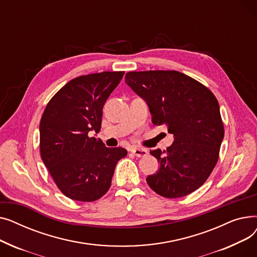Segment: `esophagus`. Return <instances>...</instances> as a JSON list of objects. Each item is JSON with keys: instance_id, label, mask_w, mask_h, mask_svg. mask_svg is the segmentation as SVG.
I'll list each match as a JSON object with an SVG mask.
<instances>
[{"instance_id": "obj_1", "label": "esophagus", "mask_w": 257, "mask_h": 257, "mask_svg": "<svg viewBox=\"0 0 257 257\" xmlns=\"http://www.w3.org/2000/svg\"><path fill=\"white\" fill-rule=\"evenodd\" d=\"M131 152L137 157H145L148 155V152L149 151L145 149V148H132Z\"/></svg>"}]
</instances>
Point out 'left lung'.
<instances>
[{"mask_svg":"<svg viewBox=\"0 0 257 257\" xmlns=\"http://www.w3.org/2000/svg\"><path fill=\"white\" fill-rule=\"evenodd\" d=\"M125 82L149 106L152 123L174 136L167 150H151L159 170L147 177L165 198L190 195L218 163L224 125L217 98L205 85L177 71L129 72Z\"/></svg>","mask_w":257,"mask_h":257,"instance_id":"1","label":"left lung"}]
</instances>
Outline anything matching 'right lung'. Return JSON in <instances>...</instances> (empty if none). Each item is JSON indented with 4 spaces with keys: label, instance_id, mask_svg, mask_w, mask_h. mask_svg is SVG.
Here are the masks:
<instances>
[{
    "label": "right lung",
    "instance_id": "right-lung-1",
    "mask_svg": "<svg viewBox=\"0 0 257 257\" xmlns=\"http://www.w3.org/2000/svg\"><path fill=\"white\" fill-rule=\"evenodd\" d=\"M125 72L79 76L47 104L39 123L40 156L60 192L72 200L92 202L111 185L124 148H107L90 138L101 129L103 106Z\"/></svg>",
    "mask_w": 257,
    "mask_h": 257
}]
</instances>
